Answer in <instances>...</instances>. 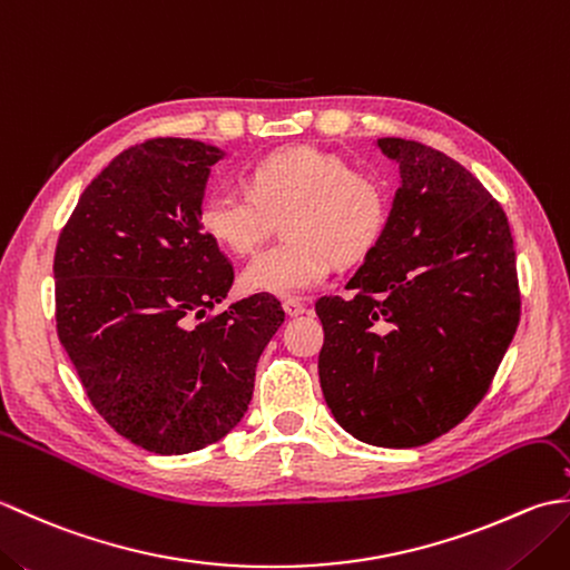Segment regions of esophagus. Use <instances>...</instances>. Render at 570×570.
Returning <instances> with one entry per match:
<instances>
[{
  "label": "esophagus",
  "mask_w": 570,
  "mask_h": 570,
  "mask_svg": "<svg viewBox=\"0 0 570 570\" xmlns=\"http://www.w3.org/2000/svg\"><path fill=\"white\" fill-rule=\"evenodd\" d=\"M282 306H284L286 316H301V313L306 311V304H304V301H298V298H284Z\"/></svg>",
  "instance_id": "obj_1"
}]
</instances>
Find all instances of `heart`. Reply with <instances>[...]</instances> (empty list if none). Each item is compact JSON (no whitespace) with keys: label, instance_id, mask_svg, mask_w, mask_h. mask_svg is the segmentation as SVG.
<instances>
[{"label":"heart","instance_id":"heart-1","mask_svg":"<svg viewBox=\"0 0 570 570\" xmlns=\"http://www.w3.org/2000/svg\"><path fill=\"white\" fill-rule=\"evenodd\" d=\"M198 217L205 235L235 254L257 249L286 217L288 239L259 252L242 272V284L254 294L296 296L323 284L335 259L353 264L374 252L390 223V193L343 156L292 147L254 164L247 188L205 193Z\"/></svg>","mask_w":570,"mask_h":570}]
</instances>
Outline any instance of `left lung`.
Listing matches in <instances>:
<instances>
[{"label": "left lung", "instance_id": "8db88e82", "mask_svg": "<svg viewBox=\"0 0 570 570\" xmlns=\"http://www.w3.org/2000/svg\"><path fill=\"white\" fill-rule=\"evenodd\" d=\"M399 164L380 245L321 296L323 396L355 439L414 448L455 429L488 394L522 316L502 205L468 168L421 141L386 137Z\"/></svg>", "mask_w": 570, "mask_h": 570}]
</instances>
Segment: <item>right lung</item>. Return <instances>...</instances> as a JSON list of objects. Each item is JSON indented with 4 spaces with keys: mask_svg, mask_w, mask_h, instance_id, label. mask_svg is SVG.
Here are the masks:
<instances>
[{
    "mask_svg": "<svg viewBox=\"0 0 570 570\" xmlns=\"http://www.w3.org/2000/svg\"><path fill=\"white\" fill-rule=\"evenodd\" d=\"M217 159L193 139L135 144L82 190L56 245V331L85 394L119 435L161 455L237 426L284 323L272 294L210 313L235 282L198 217Z\"/></svg>",
    "mask_w": 570,
    "mask_h": 570,
    "instance_id": "right-lung-1",
    "label": "right lung"
}]
</instances>
